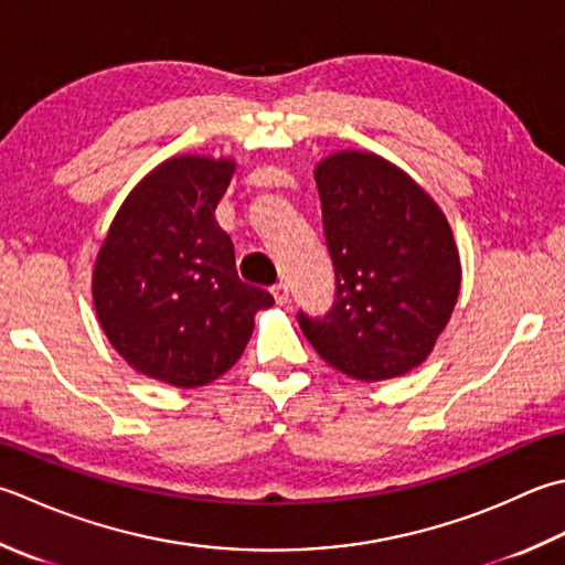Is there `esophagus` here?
<instances>
[{
    "instance_id": "obj_1",
    "label": "esophagus",
    "mask_w": 565,
    "mask_h": 565,
    "mask_svg": "<svg viewBox=\"0 0 565 565\" xmlns=\"http://www.w3.org/2000/svg\"><path fill=\"white\" fill-rule=\"evenodd\" d=\"M271 296H274V301L279 303V306L289 303V286H286V284H276V286H271Z\"/></svg>"
}]
</instances>
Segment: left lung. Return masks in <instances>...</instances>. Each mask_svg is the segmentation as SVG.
Wrapping results in <instances>:
<instances>
[{
    "instance_id": "left-lung-1",
    "label": "left lung",
    "mask_w": 565,
    "mask_h": 565,
    "mask_svg": "<svg viewBox=\"0 0 565 565\" xmlns=\"http://www.w3.org/2000/svg\"><path fill=\"white\" fill-rule=\"evenodd\" d=\"M316 185L335 301L326 316L298 311V326L348 377H399L428 358L458 301L448 220L404 171L367 151L320 161Z\"/></svg>"
}]
</instances>
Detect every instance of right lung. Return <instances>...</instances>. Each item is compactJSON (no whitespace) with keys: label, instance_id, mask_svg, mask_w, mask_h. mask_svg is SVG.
Wrapping results in <instances>:
<instances>
[{"label":"right lung","instance_id":"right-lung-1","mask_svg":"<svg viewBox=\"0 0 565 565\" xmlns=\"http://www.w3.org/2000/svg\"><path fill=\"white\" fill-rule=\"evenodd\" d=\"M232 171L230 159L163 161L129 193L97 254L93 301L105 335L137 372L181 390L225 374L254 313L274 303L239 281L213 217Z\"/></svg>","mask_w":565,"mask_h":565}]
</instances>
